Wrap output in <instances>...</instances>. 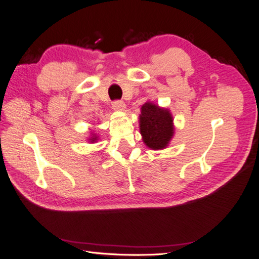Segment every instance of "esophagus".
<instances>
[{"instance_id":"esophagus-1","label":"esophagus","mask_w":259,"mask_h":259,"mask_svg":"<svg viewBox=\"0 0 259 259\" xmlns=\"http://www.w3.org/2000/svg\"><path fill=\"white\" fill-rule=\"evenodd\" d=\"M112 109L116 111H124L125 104L121 100H117L112 102Z\"/></svg>"}]
</instances>
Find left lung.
<instances>
[{"label":"left lung","instance_id":"left-lung-1","mask_svg":"<svg viewBox=\"0 0 259 259\" xmlns=\"http://www.w3.org/2000/svg\"><path fill=\"white\" fill-rule=\"evenodd\" d=\"M139 128L142 141L151 150H163L174 136L173 116L167 108L147 101L141 107Z\"/></svg>","mask_w":259,"mask_h":259}]
</instances>
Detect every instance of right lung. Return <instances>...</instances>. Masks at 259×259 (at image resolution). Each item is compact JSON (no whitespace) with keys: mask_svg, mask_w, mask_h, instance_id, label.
Masks as SVG:
<instances>
[{"mask_svg":"<svg viewBox=\"0 0 259 259\" xmlns=\"http://www.w3.org/2000/svg\"><path fill=\"white\" fill-rule=\"evenodd\" d=\"M87 140L90 142V143H96L98 140H99V136L97 134H94V131L90 132L89 137L87 138Z\"/></svg>","mask_w":259,"mask_h":259,"instance_id":"1","label":"right lung"}]
</instances>
